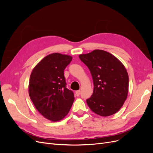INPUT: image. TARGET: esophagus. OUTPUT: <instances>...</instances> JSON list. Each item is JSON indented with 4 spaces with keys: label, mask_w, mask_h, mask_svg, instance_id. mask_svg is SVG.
<instances>
[{
    "label": "esophagus",
    "mask_w": 153,
    "mask_h": 153,
    "mask_svg": "<svg viewBox=\"0 0 153 153\" xmlns=\"http://www.w3.org/2000/svg\"><path fill=\"white\" fill-rule=\"evenodd\" d=\"M80 90H78V91H76L75 92V94H76V96H79V95H80Z\"/></svg>",
    "instance_id": "obj_1"
}]
</instances>
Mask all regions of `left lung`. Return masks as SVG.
Returning a JSON list of instances; mask_svg holds the SVG:
<instances>
[{"label": "left lung", "mask_w": 153, "mask_h": 153, "mask_svg": "<svg viewBox=\"0 0 153 153\" xmlns=\"http://www.w3.org/2000/svg\"><path fill=\"white\" fill-rule=\"evenodd\" d=\"M79 58L89 68L93 80V93L86 100L91 110L103 117L117 112L128 93L129 77L123 64L102 50L81 54Z\"/></svg>", "instance_id": "1"}]
</instances>
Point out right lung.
Listing matches in <instances>:
<instances>
[{
    "instance_id": "obj_1",
    "label": "right lung",
    "mask_w": 153,
    "mask_h": 153,
    "mask_svg": "<svg viewBox=\"0 0 153 153\" xmlns=\"http://www.w3.org/2000/svg\"><path fill=\"white\" fill-rule=\"evenodd\" d=\"M72 57L59 53L48 55L34 67L29 84L30 98L37 110L51 121H61L69 113L75 100L66 85L64 70Z\"/></svg>"
}]
</instances>
